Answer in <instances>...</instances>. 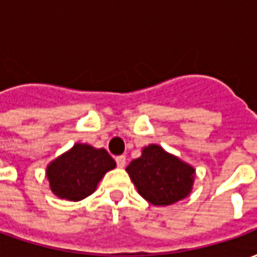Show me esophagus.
Returning a JSON list of instances; mask_svg holds the SVG:
<instances>
[{"label":"esophagus","instance_id":"esophagus-1","mask_svg":"<svg viewBox=\"0 0 257 257\" xmlns=\"http://www.w3.org/2000/svg\"><path fill=\"white\" fill-rule=\"evenodd\" d=\"M115 162H117V165L119 168H123L125 167V164H126V157L125 156H118L115 158Z\"/></svg>","mask_w":257,"mask_h":257}]
</instances>
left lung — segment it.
I'll return each instance as SVG.
<instances>
[{
    "label": "left lung",
    "mask_w": 257,
    "mask_h": 257,
    "mask_svg": "<svg viewBox=\"0 0 257 257\" xmlns=\"http://www.w3.org/2000/svg\"><path fill=\"white\" fill-rule=\"evenodd\" d=\"M138 193L156 206H168L189 197L195 169L158 145L143 147L142 156L126 167Z\"/></svg>",
    "instance_id": "left-lung-1"
}]
</instances>
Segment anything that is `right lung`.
I'll use <instances>...</instances> for the list:
<instances>
[{"mask_svg":"<svg viewBox=\"0 0 257 257\" xmlns=\"http://www.w3.org/2000/svg\"><path fill=\"white\" fill-rule=\"evenodd\" d=\"M115 167V161L104 149L75 143L48 164L45 175L56 197L75 202L95 193L104 175Z\"/></svg>","mask_w":257,"mask_h":257,"instance_id":"right-lung-1","label":"right lung"}]
</instances>
